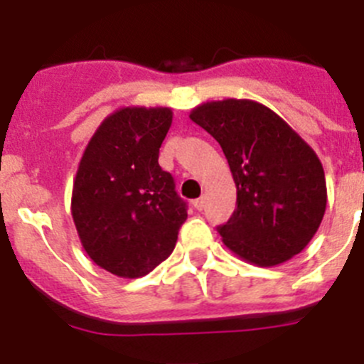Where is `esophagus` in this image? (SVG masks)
Returning a JSON list of instances; mask_svg holds the SVG:
<instances>
[{
    "label": "esophagus",
    "instance_id": "esophagus-1",
    "mask_svg": "<svg viewBox=\"0 0 364 364\" xmlns=\"http://www.w3.org/2000/svg\"><path fill=\"white\" fill-rule=\"evenodd\" d=\"M204 206H206V199H204V197H199V199L193 200V208H196V210L200 211Z\"/></svg>",
    "mask_w": 364,
    "mask_h": 364
}]
</instances>
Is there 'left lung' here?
Instances as JSON below:
<instances>
[{
    "mask_svg": "<svg viewBox=\"0 0 364 364\" xmlns=\"http://www.w3.org/2000/svg\"><path fill=\"white\" fill-rule=\"evenodd\" d=\"M190 119L220 144L235 179L236 210L218 228L224 245L256 267H276L304 250L327 206L313 147L252 100L206 101Z\"/></svg>",
    "mask_w": 364,
    "mask_h": 364,
    "instance_id": "obj_1",
    "label": "left lung"
}]
</instances>
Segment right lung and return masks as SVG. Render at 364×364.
I'll list each match as a JSON object with an SVG mask.
<instances>
[{
  "label": "right lung",
  "instance_id": "add662e5",
  "mask_svg": "<svg viewBox=\"0 0 364 364\" xmlns=\"http://www.w3.org/2000/svg\"><path fill=\"white\" fill-rule=\"evenodd\" d=\"M172 124L167 107H122L83 151L70 215L88 257L124 279L147 276L167 259L186 220L174 179L158 165Z\"/></svg>",
  "mask_w": 364,
  "mask_h": 364
}]
</instances>
